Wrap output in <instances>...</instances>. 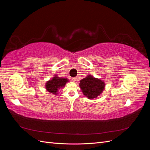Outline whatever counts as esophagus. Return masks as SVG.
Wrapping results in <instances>:
<instances>
[{
	"label": "esophagus",
	"mask_w": 150,
	"mask_h": 150,
	"mask_svg": "<svg viewBox=\"0 0 150 150\" xmlns=\"http://www.w3.org/2000/svg\"><path fill=\"white\" fill-rule=\"evenodd\" d=\"M76 79H77L76 78H72V81H73V82H75V81H76Z\"/></svg>",
	"instance_id": "34e87169"
}]
</instances>
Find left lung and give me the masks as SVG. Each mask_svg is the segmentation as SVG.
<instances>
[{"label": "left lung", "instance_id": "1", "mask_svg": "<svg viewBox=\"0 0 150 150\" xmlns=\"http://www.w3.org/2000/svg\"><path fill=\"white\" fill-rule=\"evenodd\" d=\"M104 85L105 84L103 81L94 78L92 76H88L81 80L79 84L83 94L91 99L96 98L103 92Z\"/></svg>", "mask_w": 150, "mask_h": 150}]
</instances>
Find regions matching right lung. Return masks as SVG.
<instances>
[{"label": "right lung", "instance_id": "obj_1", "mask_svg": "<svg viewBox=\"0 0 150 150\" xmlns=\"http://www.w3.org/2000/svg\"><path fill=\"white\" fill-rule=\"evenodd\" d=\"M67 81H67L66 78H61L57 76H55L52 80H50L46 83V88L49 92L52 93L53 94H56L58 91V89L64 86Z\"/></svg>", "mask_w": 150, "mask_h": 150}]
</instances>
